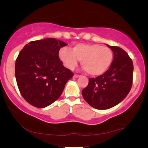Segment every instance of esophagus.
I'll list each match as a JSON object with an SVG mask.
<instances>
[{"instance_id": "obj_1", "label": "esophagus", "mask_w": 148, "mask_h": 148, "mask_svg": "<svg viewBox=\"0 0 148 148\" xmlns=\"http://www.w3.org/2000/svg\"><path fill=\"white\" fill-rule=\"evenodd\" d=\"M73 77H74L75 78H78V77H80L81 75H77V74H75Z\"/></svg>"}]
</instances>
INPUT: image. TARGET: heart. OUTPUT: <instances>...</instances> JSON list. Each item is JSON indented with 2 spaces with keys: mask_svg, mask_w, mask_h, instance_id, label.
Instances as JSON below:
<instances>
[{
  "mask_svg": "<svg viewBox=\"0 0 148 148\" xmlns=\"http://www.w3.org/2000/svg\"><path fill=\"white\" fill-rule=\"evenodd\" d=\"M58 54L69 69H74L79 60L84 70L93 76L104 73L110 68L114 58L110 48L99 44H79L73 46L72 50L62 48Z\"/></svg>",
  "mask_w": 148,
  "mask_h": 148,
  "instance_id": "obj_1",
  "label": "heart"
}]
</instances>
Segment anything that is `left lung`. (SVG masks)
<instances>
[{
	"instance_id": "obj_1",
	"label": "left lung",
	"mask_w": 148,
	"mask_h": 148,
	"mask_svg": "<svg viewBox=\"0 0 148 148\" xmlns=\"http://www.w3.org/2000/svg\"><path fill=\"white\" fill-rule=\"evenodd\" d=\"M108 46L114 53L110 68L104 74L89 79V84L82 90L84 100L98 110L112 108L125 99L133 84L132 59L118 46Z\"/></svg>"
}]
</instances>
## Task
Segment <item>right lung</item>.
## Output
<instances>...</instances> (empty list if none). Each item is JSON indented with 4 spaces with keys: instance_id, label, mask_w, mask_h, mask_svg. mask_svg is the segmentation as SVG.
I'll return each mask as SVG.
<instances>
[{
    "instance_id": "add662e5",
    "label": "right lung",
    "mask_w": 148,
    "mask_h": 148,
    "mask_svg": "<svg viewBox=\"0 0 148 148\" xmlns=\"http://www.w3.org/2000/svg\"><path fill=\"white\" fill-rule=\"evenodd\" d=\"M67 45L55 38L30 42L20 51L15 62V77L23 98L32 106L45 108L62 94L73 76L58 56Z\"/></svg>"
}]
</instances>
